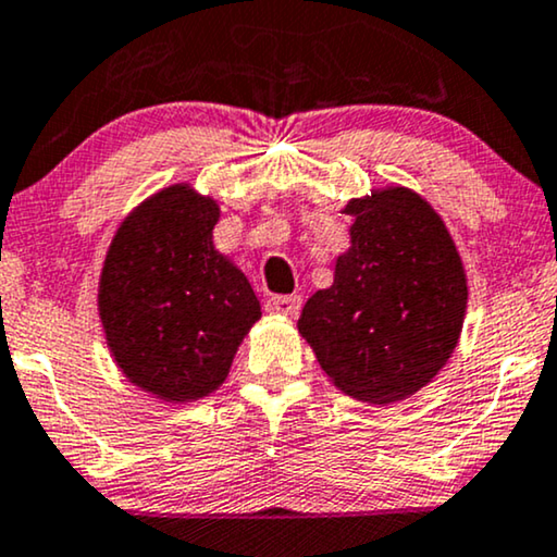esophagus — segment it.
<instances>
[{
    "mask_svg": "<svg viewBox=\"0 0 557 557\" xmlns=\"http://www.w3.org/2000/svg\"><path fill=\"white\" fill-rule=\"evenodd\" d=\"M302 298L300 295H272L267 300V311L270 313H283V315H295L300 311Z\"/></svg>",
    "mask_w": 557,
    "mask_h": 557,
    "instance_id": "34e87169",
    "label": "esophagus"
}]
</instances>
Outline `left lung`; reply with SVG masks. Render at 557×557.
I'll return each instance as SVG.
<instances>
[{
    "instance_id": "1",
    "label": "left lung",
    "mask_w": 557,
    "mask_h": 557,
    "mask_svg": "<svg viewBox=\"0 0 557 557\" xmlns=\"http://www.w3.org/2000/svg\"><path fill=\"white\" fill-rule=\"evenodd\" d=\"M351 249L334 285L311 295L298 329L336 388L393 404L449 360L466 319L468 283L442 218L406 187L351 200Z\"/></svg>"
}]
</instances>
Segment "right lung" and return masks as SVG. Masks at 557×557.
<instances>
[{
    "label": "right lung",
    "instance_id": "obj_1",
    "mask_svg": "<svg viewBox=\"0 0 557 557\" xmlns=\"http://www.w3.org/2000/svg\"><path fill=\"white\" fill-rule=\"evenodd\" d=\"M218 206L187 185L125 218L100 277V319L117 368L161 400H195L223 383L262 315L249 280L213 246Z\"/></svg>",
    "mask_w": 557,
    "mask_h": 557
}]
</instances>
